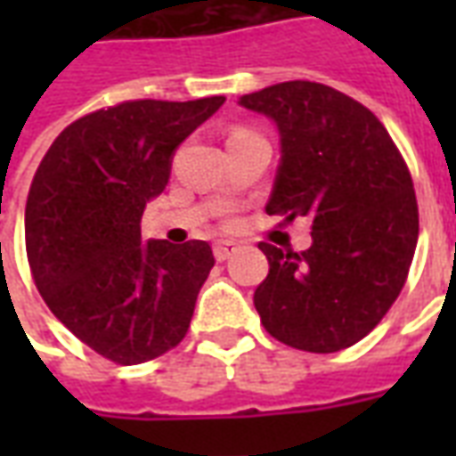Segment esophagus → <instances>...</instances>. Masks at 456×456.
Here are the masks:
<instances>
[{
    "mask_svg": "<svg viewBox=\"0 0 456 456\" xmlns=\"http://www.w3.org/2000/svg\"><path fill=\"white\" fill-rule=\"evenodd\" d=\"M237 248L239 247L234 241H217V244H215V258H217V261H227Z\"/></svg>",
    "mask_w": 456,
    "mask_h": 456,
    "instance_id": "esophagus-1",
    "label": "esophagus"
}]
</instances>
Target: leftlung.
Instances as JSON below:
<instances>
[{
	"label": "left lung",
	"mask_w": 456,
	"mask_h": 456,
	"mask_svg": "<svg viewBox=\"0 0 456 456\" xmlns=\"http://www.w3.org/2000/svg\"><path fill=\"white\" fill-rule=\"evenodd\" d=\"M239 104L281 134L266 212L313 219V247L300 254L258 244L271 266L254 293L261 325L303 352L346 349L405 286L418 244L411 170L376 114L330 85L278 83Z\"/></svg>",
	"instance_id": "obj_1"
}]
</instances>
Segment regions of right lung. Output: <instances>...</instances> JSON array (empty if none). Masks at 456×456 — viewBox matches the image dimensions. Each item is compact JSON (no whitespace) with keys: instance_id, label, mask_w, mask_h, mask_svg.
<instances>
[{"instance_id":"obj_1","label":"right lung","mask_w":456,"mask_h":456,"mask_svg":"<svg viewBox=\"0 0 456 456\" xmlns=\"http://www.w3.org/2000/svg\"><path fill=\"white\" fill-rule=\"evenodd\" d=\"M224 104L131 100L65 126L26 200V256L38 293L90 349L121 366L188 335L215 266L208 241L141 244V215L170 178L183 141Z\"/></svg>"}]
</instances>
